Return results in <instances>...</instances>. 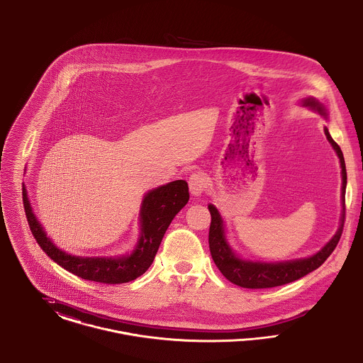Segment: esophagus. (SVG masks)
I'll use <instances>...</instances> for the list:
<instances>
[{"instance_id":"obj_1","label":"esophagus","mask_w":363,"mask_h":363,"mask_svg":"<svg viewBox=\"0 0 363 363\" xmlns=\"http://www.w3.org/2000/svg\"><path fill=\"white\" fill-rule=\"evenodd\" d=\"M189 189L194 196H200L206 188V177L201 172H194L189 177Z\"/></svg>"}]
</instances>
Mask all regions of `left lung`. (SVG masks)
I'll list each match as a JSON object with an SVG mask.
<instances>
[{
	"instance_id": "left-lung-1",
	"label": "left lung",
	"mask_w": 363,
	"mask_h": 363,
	"mask_svg": "<svg viewBox=\"0 0 363 363\" xmlns=\"http://www.w3.org/2000/svg\"><path fill=\"white\" fill-rule=\"evenodd\" d=\"M303 106H308L322 116H326V108L315 98H306L303 99ZM325 135L328 140L332 143L333 149L340 159L341 166V177H342V186H341V203H342V214H341V225L335 236L320 249L316 254L307 257V258H298L291 261H283V262H254L242 259L235 254V251L230 249V246L226 242L225 238V229L223 221L216 208V206L208 204V210L211 214V223H210V232H208V246L211 257L217 265V268L221 271L223 277L229 281H232L236 286L245 287V289H268V287H277L290 281L300 279L308 275L309 272L319 268L328 257L333 252V250L341 238L342 233V223L345 216V186H347V169L342 152L340 146L335 143L333 138L329 134V130L325 127Z\"/></svg>"
}]
</instances>
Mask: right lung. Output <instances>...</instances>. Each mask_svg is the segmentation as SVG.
<instances>
[{"mask_svg":"<svg viewBox=\"0 0 363 363\" xmlns=\"http://www.w3.org/2000/svg\"><path fill=\"white\" fill-rule=\"evenodd\" d=\"M189 200L186 181L178 179L147 192L140 206V236L135 250L121 257H77L57 249L35 218L23 189V206L30 230L57 265L83 279L120 284L137 279L152 265L168 225Z\"/></svg>","mask_w":363,"mask_h":363,"instance_id":"right-lung-1","label":"right lung"}]
</instances>
